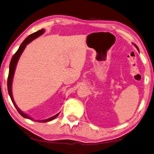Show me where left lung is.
<instances>
[{"label":"left lung","mask_w":154,"mask_h":154,"mask_svg":"<svg viewBox=\"0 0 154 154\" xmlns=\"http://www.w3.org/2000/svg\"><path fill=\"white\" fill-rule=\"evenodd\" d=\"M133 45H134V46H135V47H136V48H137V50H138V51H139V48H138V47H137V46L136 45H134V44H133Z\"/></svg>","instance_id":"obj_1"}]
</instances>
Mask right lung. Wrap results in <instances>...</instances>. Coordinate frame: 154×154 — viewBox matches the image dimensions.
<instances>
[{
  "instance_id": "add662e5",
  "label": "right lung",
  "mask_w": 154,
  "mask_h": 154,
  "mask_svg": "<svg viewBox=\"0 0 154 154\" xmlns=\"http://www.w3.org/2000/svg\"><path fill=\"white\" fill-rule=\"evenodd\" d=\"M44 32H45L44 29H40V30H38V31H37L36 32H34V33L30 34L29 36L27 37L24 40V41L22 43H21V45L20 46V47H19V48H18V50L16 51V53L14 54V55H13L11 60L10 65H9V75H8V80H7V88H8V92H9V95L10 96L13 105H14V106L16 107V109H17V112H19V114H20L21 116H23V118H28V119L32 120H34V121H37V122H49V121L55 119L56 117H57L58 115L59 114V113L57 115L51 117V118H48V119H46V120H36L32 119V118L31 117H29V116H28L26 114H25V113H23L22 111H21V110L18 108L17 106H16L15 101H14V100H13V95H12V82H13V75H14L15 70V68H16V66H17L18 60L20 57L21 53H23V50L25 49L26 45L29 44V43L30 42H32L34 39L36 38L37 37H38V36H40V35H42L43 33H44Z\"/></svg>"
}]
</instances>
